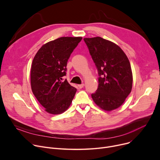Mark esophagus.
I'll use <instances>...</instances> for the list:
<instances>
[{
    "mask_svg": "<svg viewBox=\"0 0 160 160\" xmlns=\"http://www.w3.org/2000/svg\"><path fill=\"white\" fill-rule=\"evenodd\" d=\"M78 87L80 88H82L84 87V83H82V84H79L78 85Z\"/></svg>",
    "mask_w": 160,
    "mask_h": 160,
    "instance_id": "1",
    "label": "esophagus"
}]
</instances>
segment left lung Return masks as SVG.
Listing matches in <instances>:
<instances>
[{
	"mask_svg": "<svg viewBox=\"0 0 160 160\" xmlns=\"http://www.w3.org/2000/svg\"><path fill=\"white\" fill-rule=\"evenodd\" d=\"M84 42L98 72V88L91 94L105 111L120 107L132 87V73L128 58L113 42L101 37L85 38Z\"/></svg>",
	"mask_w": 160,
	"mask_h": 160,
	"instance_id": "obj_1",
	"label": "left lung"
}]
</instances>
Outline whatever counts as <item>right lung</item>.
Returning a JSON list of instances; mask_svg holds the SVG:
<instances>
[{
  "instance_id": "right-lung-1",
  "label": "right lung",
  "mask_w": 160,
  "mask_h": 160,
  "mask_svg": "<svg viewBox=\"0 0 160 160\" xmlns=\"http://www.w3.org/2000/svg\"><path fill=\"white\" fill-rule=\"evenodd\" d=\"M82 37H60L44 44L35 56L31 68L32 92L45 111L53 115L64 112L77 92L66 76L71 54Z\"/></svg>"
}]
</instances>
